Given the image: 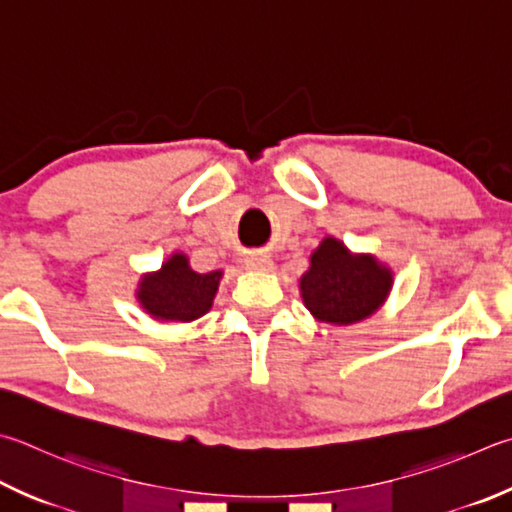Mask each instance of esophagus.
Listing matches in <instances>:
<instances>
[{
  "mask_svg": "<svg viewBox=\"0 0 512 512\" xmlns=\"http://www.w3.org/2000/svg\"><path fill=\"white\" fill-rule=\"evenodd\" d=\"M246 268H250V271H271L273 268V259L268 255H262V253H255V255H248L244 259Z\"/></svg>",
  "mask_w": 512,
  "mask_h": 512,
  "instance_id": "esophagus-1",
  "label": "esophagus"
}]
</instances>
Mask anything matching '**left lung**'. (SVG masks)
Returning <instances> with one entry per match:
<instances>
[{"label":"left lung","mask_w":512,"mask_h":512,"mask_svg":"<svg viewBox=\"0 0 512 512\" xmlns=\"http://www.w3.org/2000/svg\"><path fill=\"white\" fill-rule=\"evenodd\" d=\"M392 268L374 255H353L336 237H324L300 277L304 306L315 320L353 324L376 313L392 291Z\"/></svg>","instance_id":"8db88e82"}]
</instances>
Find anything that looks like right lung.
Instances as JSON below:
<instances>
[{
	"instance_id": "1",
	"label": "right lung",
	"mask_w": 512,
	"mask_h": 512,
	"mask_svg": "<svg viewBox=\"0 0 512 512\" xmlns=\"http://www.w3.org/2000/svg\"><path fill=\"white\" fill-rule=\"evenodd\" d=\"M221 275V271H192L188 257L174 253L159 271L141 277L136 291L138 304L154 320L192 322L212 309Z\"/></svg>"
}]
</instances>
